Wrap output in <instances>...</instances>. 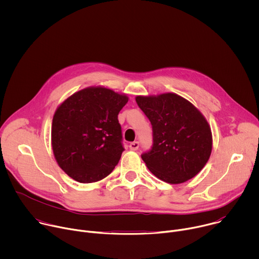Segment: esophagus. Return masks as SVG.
Wrapping results in <instances>:
<instances>
[{"mask_svg": "<svg viewBox=\"0 0 259 259\" xmlns=\"http://www.w3.org/2000/svg\"><path fill=\"white\" fill-rule=\"evenodd\" d=\"M129 147H130V150L136 151V150H138V147H139V142H137V141L131 142V143L129 144Z\"/></svg>", "mask_w": 259, "mask_h": 259, "instance_id": "esophagus-1", "label": "esophagus"}]
</instances>
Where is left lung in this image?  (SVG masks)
<instances>
[{
  "mask_svg": "<svg viewBox=\"0 0 259 259\" xmlns=\"http://www.w3.org/2000/svg\"><path fill=\"white\" fill-rule=\"evenodd\" d=\"M153 127L152 150L141 155L161 180L178 184L195 177L212 151L211 128L200 110L175 93L136 96Z\"/></svg>",
  "mask_w": 259,
  "mask_h": 259,
  "instance_id": "obj_1",
  "label": "left lung"
}]
</instances>
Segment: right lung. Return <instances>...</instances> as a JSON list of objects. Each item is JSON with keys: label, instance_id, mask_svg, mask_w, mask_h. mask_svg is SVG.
<instances>
[{"label": "right lung", "instance_id": "right-lung-1", "mask_svg": "<svg viewBox=\"0 0 259 259\" xmlns=\"http://www.w3.org/2000/svg\"><path fill=\"white\" fill-rule=\"evenodd\" d=\"M127 102V95L97 86L73 93L57 107L52 150L69 177L91 183L114 170L124 151L118 115Z\"/></svg>", "mask_w": 259, "mask_h": 259}]
</instances>
